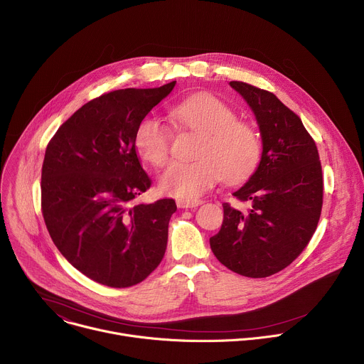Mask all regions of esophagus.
<instances>
[{
  "label": "esophagus",
  "instance_id": "esophagus-1",
  "mask_svg": "<svg viewBox=\"0 0 364 364\" xmlns=\"http://www.w3.org/2000/svg\"><path fill=\"white\" fill-rule=\"evenodd\" d=\"M203 203V200L196 198V200H184V198H178L177 200V205L180 209H193V207H197Z\"/></svg>",
  "mask_w": 364,
  "mask_h": 364
}]
</instances>
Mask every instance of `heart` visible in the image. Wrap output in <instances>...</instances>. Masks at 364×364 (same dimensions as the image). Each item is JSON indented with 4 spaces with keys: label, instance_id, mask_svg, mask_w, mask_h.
<instances>
[{
    "label": "heart",
    "instance_id": "1",
    "mask_svg": "<svg viewBox=\"0 0 364 364\" xmlns=\"http://www.w3.org/2000/svg\"><path fill=\"white\" fill-rule=\"evenodd\" d=\"M170 119L197 138L194 161L171 163L160 176L159 186L166 194L193 200L220 178L239 183L253 173L262 154L257 131L239 121L228 103L212 95L184 99L168 109ZM171 129L157 118H144L136 127L134 144L141 157L161 167L170 157Z\"/></svg>",
    "mask_w": 364,
    "mask_h": 364
}]
</instances>
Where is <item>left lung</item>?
<instances>
[{
	"label": "left lung",
	"instance_id": "8db88e82",
	"mask_svg": "<svg viewBox=\"0 0 364 364\" xmlns=\"http://www.w3.org/2000/svg\"><path fill=\"white\" fill-rule=\"evenodd\" d=\"M253 111L262 136L256 171L233 196L247 209L223 204V223L210 247L228 269L271 277L289 264L313 237L323 207V171L317 145L299 117L271 92L233 80Z\"/></svg>",
	"mask_w": 364,
	"mask_h": 364
}]
</instances>
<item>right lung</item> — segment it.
Listing matches in <instances>:
<instances>
[{"label":"right lung","instance_id":"add662e5","mask_svg":"<svg viewBox=\"0 0 364 364\" xmlns=\"http://www.w3.org/2000/svg\"><path fill=\"white\" fill-rule=\"evenodd\" d=\"M119 89L77 109L50 139L41 168V212L51 240L83 275L112 288L144 281L163 261L173 198L135 204L151 187L134 136L173 90Z\"/></svg>","mask_w":364,"mask_h":364}]
</instances>
